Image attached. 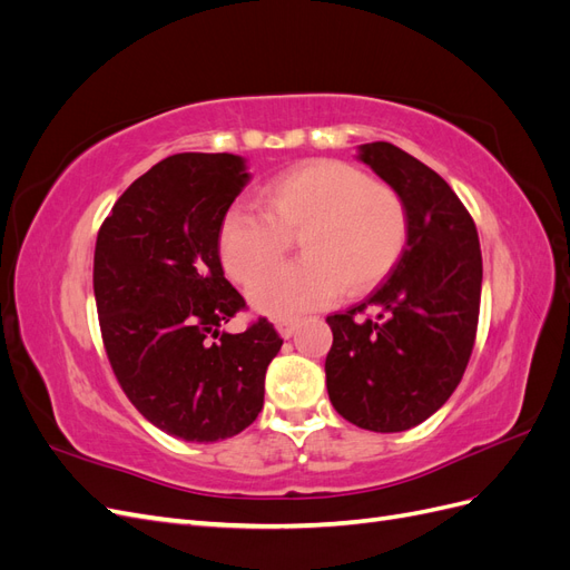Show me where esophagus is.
Here are the masks:
<instances>
[{
  "mask_svg": "<svg viewBox=\"0 0 570 570\" xmlns=\"http://www.w3.org/2000/svg\"><path fill=\"white\" fill-rule=\"evenodd\" d=\"M297 327H299V321H297V318H281V321H275V331H278V335L285 337V340H289L292 335H295Z\"/></svg>",
  "mask_w": 570,
  "mask_h": 570,
  "instance_id": "obj_1",
  "label": "esophagus"
}]
</instances>
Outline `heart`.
<instances>
[{
	"instance_id": "obj_1",
	"label": "heart",
	"mask_w": 570,
	"mask_h": 570,
	"mask_svg": "<svg viewBox=\"0 0 570 570\" xmlns=\"http://www.w3.org/2000/svg\"><path fill=\"white\" fill-rule=\"evenodd\" d=\"M266 214L233 206L218 228V252L235 283H249L297 234L303 258L263 274L247 289L254 312L295 318L331 304L340 289L361 295L400 262L409 212L392 187L350 164L318 159L264 187Z\"/></svg>"
}]
</instances>
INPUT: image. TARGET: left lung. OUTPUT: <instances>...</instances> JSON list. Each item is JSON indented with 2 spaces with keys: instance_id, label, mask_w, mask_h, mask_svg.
Returning <instances> with one entry per match:
<instances>
[{
  "instance_id": "left-lung-1",
  "label": "left lung",
  "mask_w": 570,
  "mask_h": 570,
  "mask_svg": "<svg viewBox=\"0 0 570 570\" xmlns=\"http://www.w3.org/2000/svg\"><path fill=\"white\" fill-rule=\"evenodd\" d=\"M356 159L404 199L409 239L366 302L327 316L325 385L342 419L402 433L450 400L469 364L482 256L473 218L433 168L390 142L358 145ZM366 307L376 316L361 317Z\"/></svg>"
}]
</instances>
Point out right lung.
I'll return each mask as SVG.
<instances>
[{"mask_svg": "<svg viewBox=\"0 0 570 570\" xmlns=\"http://www.w3.org/2000/svg\"><path fill=\"white\" fill-rule=\"evenodd\" d=\"M252 180L237 154H174L118 197L95 247V299L111 368L164 433L218 442L264 406L283 340L258 318L223 331L245 299L226 281L218 228Z\"/></svg>", "mask_w": 570, "mask_h": 570, "instance_id": "right-lung-1", "label": "right lung"}]
</instances>
